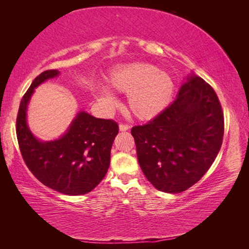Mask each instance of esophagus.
Segmentation results:
<instances>
[{"label": "esophagus", "mask_w": 249, "mask_h": 249, "mask_svg": "<svg viewBox=\"0 0 249 249\" xmlns=\"http://www.w3.org/2000/svg\"><path fill=\"white\" fill-rule=\"evenodd\" d=\"M129 129V126L127 125V124H120V130L121 131H126V130H128Z\"/></svg>", "instance_id": "esophagus-1"}]
</instances>
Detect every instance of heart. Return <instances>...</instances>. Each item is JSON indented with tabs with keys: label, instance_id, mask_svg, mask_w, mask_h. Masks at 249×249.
I'll use <instances>...</instances> for the list:
<instances>
[{
	"label": "heart",
	"instance_id": "obj_1",
	"mask_svg": "<svg viewBox=\"0 0 249 249\" xmlns=\"http://www.w3.org/2000/svg\"><path fill=\"white\" fill-rule=\"evenodd\" d=\"M113 89L128 94V108L135 116L142 120L151 119L160 112L170 102L174 83L166 72L147 63H134L119 67L109 78ZM99 99L113 106L115 99L108 89H102Z\"/></svg>",
	"mask_w": 249,
	"mask_h": 249
}]
</instances>
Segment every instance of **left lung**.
<instances>
[{
    "instance_id": "obj_1",
    "label": "left lung",
    "mask_w": 249,
    "mask_h": 249,
    "mask_svg": "<svg viewBox=\"0 0 249 249\" xmlns=\"http://www.w3.org/2000/svg\"><path fill=\"white\" fill-rule=\"evenodd\" d=\"M224 112L214 89L192 76L176 100L144 125L131 128L145 178L160 192L192 187L212 166L223 143Z\"/></svg>"
}]
</instances>
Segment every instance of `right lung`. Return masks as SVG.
Returning <instances> with one entry per match:
<instances>
[{
  "mask_svg": "<svg viewBox=\"0 0 249 249\" xmlns=\"http://www.w3.org/2000/svg\"><path fill=\"white\" fill-rule=\"evenodd\" d=\"M57 75V70L39 73L21 99L16 121L19 149L26 167L46 186L70 196L84 195L96 187L108 171L119 125L82 111L59 140H37L26 125V106L36 87Z\"/></svg>",
  "mask_w": 249,
  "mask_h": 249,
  "instance_id": "right-lung-1",
  "label": "right lung"
}]
</instances>
